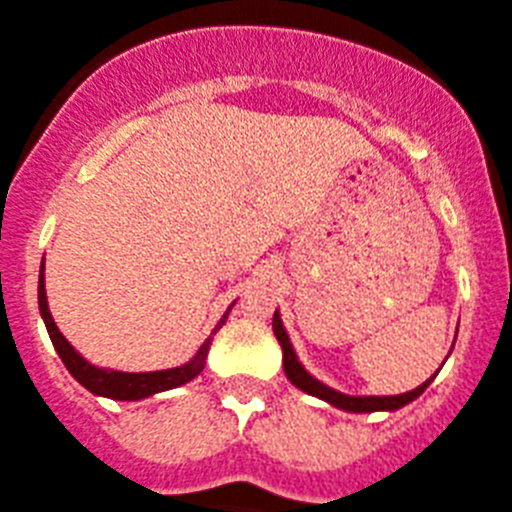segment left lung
Here are the masks:
<instances>
[{
	"label": "left lung",
	"mask_w": 512,
	"mask_h": 512,
	"mask_svg": "<svg viewBox=\"0 0 512 512\" xmlns=\"http://www.w3.org/2000/svg\"><path fill=\"white\" fill-rule=\"evenodd\" d=\"M272 331H275L277 342H280V347H283V371L285 376H288V382H291L293 387H299L301 392L315 395V398L326 400V403H331V406L342 408V411H350V414L398 411V408H403L406 403H411V400H417L419 395L427 390V384L435 379L433 374L427 382H422L419 387H414V390L400 392V395H344V392L334 390V387H328V384H323L320 379H315L307 368L301 366L299 355H296V350H293L291 339H288V331H285L283 326V318H280V312L277 310H275V318H272Z\"/></svg>",
	"instance_id": "left-lung-1"
}]
</instances>
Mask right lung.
<instances>
[{
    "label": "right lung",
    "mask_w": 512,
    "mask_h": 512,
    "mask_svg": "<svg viewBox=\"0 0 512 512\" xmlns=\"http://www.w3.org/2000/svg\"><path fill=\"white\" fill-rule=\"evenodd\" d=\"M232 310V307H229ZM229 310L224 312V318L219 320V326L213 328V334L219 331L224 323H227ZM39 315L45 320L47 334L53 339L55 352L61 355L63 366L69 368V374L77 379L85 390H90L98 398H112V400H144L152 398L157 392L176 390L181 384L192 382L194 376L202 374L205 368V358H208V350H211V339L208 336L202 347L194 352V358H189L184 366L176 368H162V371H141V374H130V371H114V368H101L93 366L90 360H85L79 355L66 336L58 331L53 315H50V307H47V291H45V259H42V269H39Z\"/></svg>",
    "instance_id": "1"
}]
</instances>
